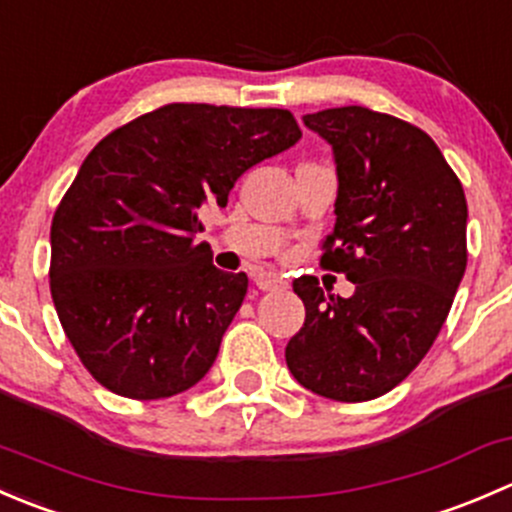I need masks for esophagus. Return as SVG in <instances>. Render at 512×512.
Returning <instances> with one entry per match:
<instances>
[{
  "instance_id": "obj_1",
  "label": "esophagus",
  "mask_w": 512,
  "mask_h": 512,
  "mask_svg": "<svg viewBox=\"0 0 512 512\" xmlns=\"http://www.w3.org/2000/svg\"><path fill=\"white\" fill-rule=\"evenodd\" d=\"M255 285L262 289V292H282L287 289V280L280 275H272V272H260L255 277Z\"/></svg>"
}]
</instances>
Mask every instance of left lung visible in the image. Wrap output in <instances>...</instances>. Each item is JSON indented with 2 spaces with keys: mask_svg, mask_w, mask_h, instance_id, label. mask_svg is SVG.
Returning <instances> with one entry per match:
<instances>
[{
  "mask_svg": "<svg viewBox=\"0 0 512 512\" xmlns=\"http://www.w3.org/2000/svg\"><path fill=\"white\" fill-rule=\"evenodd\" d=\"M302 121L332 146L337 220L322 262L354 294L294 280L304 327L285 359L304 389L369 401L416 369L446 322L468 260L466 195L431 136L401 118L342 106Z\"/></svg>",
  "mask_w": 512,
  "mask_h": 512,
  "instance_id": "1",
  "label": "left lung"
}]
</instances>
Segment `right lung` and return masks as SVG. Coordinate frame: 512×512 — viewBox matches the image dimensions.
<instances>
[{
  "instance_id": "add662e5",
  "label": "right lung",
  "mask_w": 512,
  "mask_h": 512,
  "mask_svg": "<svg viewBox=\"0 0 512 512\" xmlns=\"http://www.w3.org/2000/svg\"><path fill=\"white\" fill-rule=\"evenodd\" d=\"M302 138L282 108L168 103L108 133L51 220V299L81 364L126 399L198 384L247 292L195 242L245 170Z\"/></svg>"
}]
</instances>
